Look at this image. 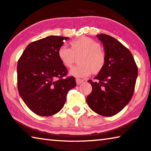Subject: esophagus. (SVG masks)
<instances>
[{
    "mask_svg": "<svg viewBox=\"0 0 151 151\" xmlns=\"http://www.w3.org/2000/svg\"><path fill=\"white\" fill-rule=\"evenodd\" d=\"M83 82V80L81 79V78H76V83L77 85H80L81 83H82Z\"/></svg>",
    "mask_w": 151,
    "mask_h": 151,
    "instance_id": "1",
    "label": "esophagus"
}]
</instances>
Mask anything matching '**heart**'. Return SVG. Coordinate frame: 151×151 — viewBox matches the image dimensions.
Listing matches in <instances>:
<instances>
[{"mask_svg": "<svg viewBox=\"0 0 151 151\" xmlns=\"http://www.w3.org/2000/svg\"><path fill=\"white\" fill-rule=\"evenodd\" d=\"M71 48L65 46L59 48V60L67 68H70L78 59L79 64L70 71L71 75L85 77L91 73L96 75L102 71L106 63V55L101 49V44L87 37H81L70 42Z\"/></svg>", "mask_w": 151, "mask_h": 151, "instance_id": "obj_1", "label": "heart"}]
</instances>
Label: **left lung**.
<instances>
[{
    "instance_id": "8db88e82",
    "label": "left lung",
    "mask_w": 151,
    "mask_h": 151,
    "mask_svg": "<svg viewBox=\"0 0 151 151\" xmlns=\"http://www.w3.org/2000/svg\"><path fill=\"white\" fill-rule=\"evenodd\" d=\"M97 37L105 48L106 63L101 73L89 80L92 91L86 99L90 109L103 116L119 113L129 103L134 93L138 70L128 48L106 34Z\"/></svg>"
}]
</instances>
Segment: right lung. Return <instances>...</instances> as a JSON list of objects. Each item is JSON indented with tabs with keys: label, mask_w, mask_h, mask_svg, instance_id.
<instances>
[{
	"label": "right lung",
	"mask_w": 151,
	"mask_h": 151,
	"mask_svg": "<svg viewBox=\"0 0 151 151\" xmlns=\"http://www.w3.org/2000/svg\"><path fill=\"white\" fill-rule=\"evenodd\" d=\"M68 37L51 35L31 42L17 65L18 90L27 107L37 115L50 116L62 109L74 76L59 60L57 51Z\"/></svg>",
	"instance_id": "obj_1"
}]
</instances>
